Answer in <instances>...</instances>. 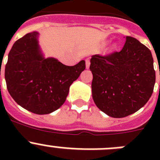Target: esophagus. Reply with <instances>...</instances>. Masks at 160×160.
<instances>
[{"label": "esophagus", "mask_w": 160, "mask_h": 160, "mask_svg": "<svg viewBox=\"0 0 160 160\" xmlns=\"http://www.w3.org/2000/svg\"><path fill=\"white\" fill-rule=\"evenodd\" d=\"M90 59L89 58L86 59V67H87V69H89V67H90Z\"/></svg>", "instance_id": "esophagus-1"}]
</instances>
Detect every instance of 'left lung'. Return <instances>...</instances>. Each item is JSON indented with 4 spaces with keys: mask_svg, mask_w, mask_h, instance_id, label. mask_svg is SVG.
Masks as SVG:
<instances>
[{
    "mask_svg": "<svg viewBox=\"0 0 160 160\" xmlns=\"http://www.w3.org/2000/svg\"><path fill=\"white\" fill-rule=\"evenodd\" d=\"M90 69L94 103L113 118L136 112L153 93L155 71L152 53L132 37H126L119 52L92 56Z\"/></svg>",
    "mask_w": 160,
    "mask_h": 160,
    "instance_id": "1",
    "label": "left lung"
}]
</instances>
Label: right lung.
<instances>
[{
    "mask_svg": "<svg viewBox=\"0 0 160 160\" xmlns=\"http://www.w3.org/2000/svg\"><path fill=\"white\" fill-rule=\"evenodd\" d=\"M86 69L82 60L73 66L44 58L38 32L16 41L9 51L5 78L8 93L21 107L37 114L53 112L62 106L70 85Z\"/></svg>",
    "mask_w": 160,
    "mask_h": 160,
    "instance_id": "obj_1",
    "label": "right lung"
}]
</instances>
